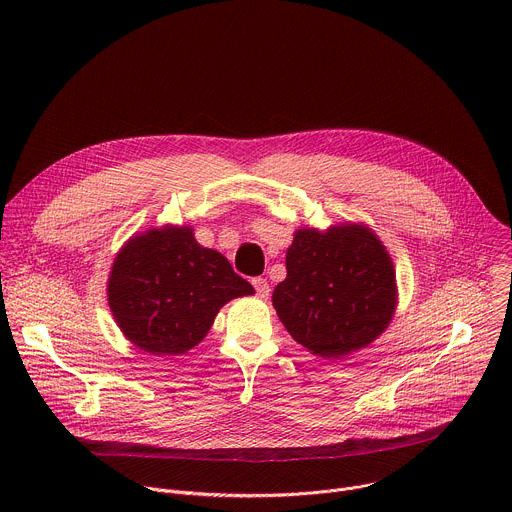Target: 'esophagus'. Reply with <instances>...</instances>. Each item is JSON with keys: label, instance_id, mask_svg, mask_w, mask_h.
<instances>
[{"label": "esophagus", "instance_id": "34e87169", "mask_svg": "<svg viewBox=\"0 0 512 512\" xmlns=\"http://www.w3.org/2000/svg\"><path fill=\"white\" fill-rule=\"evenodd\" d=\"M251 283H253V287H255L259 298H267V296H269V283H267V279H263V277H253Z\"/></svg>", "mask_w": 512, "mask_h": 512}]
</instances>
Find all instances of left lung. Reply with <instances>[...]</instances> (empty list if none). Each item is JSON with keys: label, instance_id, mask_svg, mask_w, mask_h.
I'll list each match as a JSON object with an SVG mask.
<instances>
[{"label": "left lung", "instance_id": "left-lung-1", "mask_svg": "<svg viewBox=\"0 0 512 512\" xmlns=\"http://www.w3.org/2000/svg\"><path fill=\"white\" fill-rule=\"evenodd\" d=\"M285 267L273 308L291 338L314 354L340 358L364 348L393 318V261L369 229H302L287 249Z\"/></svg>", "mask_w": 512, "mask_h": 512}]
</instances>
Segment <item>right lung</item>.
Wrapping results in <instances>:
<instances>
[{
    "mask_svg": "<svg viewBox=\"0 0 512 512\" xmlns=\"http://www.w3.org/2000/svg\"><path fill=\"white\" fill-rule=\"evenodd\" d=\"M107 289L121 332L156 356L194 348L218 310L253 294L227 257L200 247L188 227L133 237L117 255Z\"/></svg>",
    "mask_w": 512,
    "mask_h": 512,
    "instance_id": "1",
    "label": "right lung"
}]
</instances>
